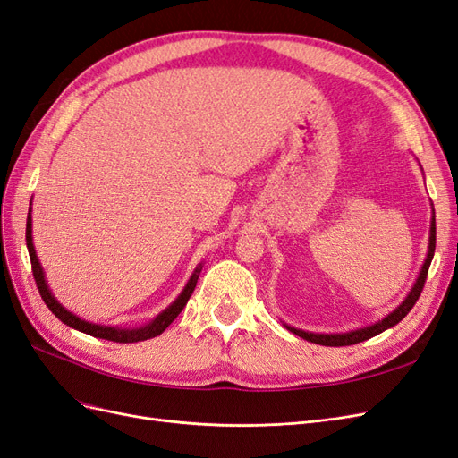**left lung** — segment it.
Segmentation results:
<instances>
[{
    "label": "left lung",
    "mask_w": 458,
    "mask_h": 458,
    "mask_svg": "<svg viewBox=\"0 0 458 458\" xmlns=\"http://www.w3.org/2000/svg\"><path fill=\"white\" fill-rule=\"evenodd\" d=\"M434 252H436V217H432V227H429V250H428V258L424 261V266H422V271L419 275L417 283H414L411 294L405 298V301L401 303V306L394 313H390L386 318H382L380 323L372 325V327H367V328H359V330H353V332H345V335H313V332H303V330H298V328H293V327H286V328L290 332H294V335L301 336L303 340L318 344V345H330V348H340V345H353V344L365 342V340H369L372 336L380 335V332H384L386 328L397 325L401 318H403L412 310L414 303H417V300L420 298V293H422V288H424L428 269H429V263H432Z\"/></svg>",
    "instance_id": "left-lung-1"
}]
</instances>
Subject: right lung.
<instances>
[{"mask_svg": "<svg viewBox=\"0 0 458 458\" xmlns=\"http://www.w3.org/2000/svg\"><path fill=\"white\" fill-rule=\"evenodd\" d=\"M26 246H29V254H30V263H32V275H34V281H36V286L39 290V296L41 300L46 301V306L51 310V313L61 318V321L68 327H72L80 332H86V335H91L95 338H103V340H110V342H120V344H133V342H141V340H148V338H155L158 335H162V332L168 328L174 318L182 313V310L187 306V301L192 294V290H195L197 286V281H199V275H200V266L197 267V271L192 273V276L189 279L187 286L183 288V293L179 294V298L172 303V306L168 310H164L155 321L141 327V328H133V330H126V328H114V327H101V325H91L88 321H81L80 317L72 315L71 311H66L61 303L55 300L49 293L47 288V283L44 279V271H41V266L38 261V256H36V250H34V244H32V217L29 216V219H26Z\"/></svg>", "mask_w": 458, "mask_h": 458, "instance_id": "add662e5", "label": "right lung"}]
</instances>
